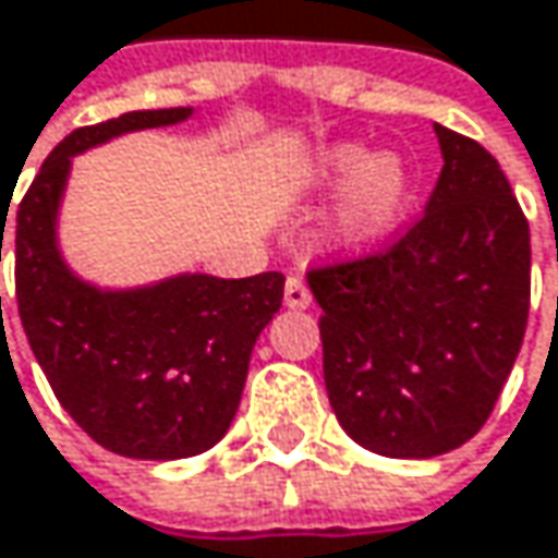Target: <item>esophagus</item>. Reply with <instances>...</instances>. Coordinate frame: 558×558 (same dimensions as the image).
Listing matches in <instances>:
<instances>
[{
  "label": "esophagus",
  "mask_w": 558,
  "mask_h": 558,
  "mask_svg": "<svg viewBox=\"0 0 558 558\" xmlns=\"http://www.w3.org/2000/svg\"><path fill=\"white\" fill-rule=\"evenodd\" d=\"M283 303H287L290 310H306V306L313 303L310 287L300 278H287V283H283Z\"/></svg>",
  "instance_id": "esophagus-1"
}]
</instances>
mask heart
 I'll use <instances>...</instances> for the list:
<instances>
[{
	"label": "heart",
	"mask_w": 558,
	"mask_h": 558,
	"mask_svg": "<svg viewBox=\"0 0 558 558\" xmlns=\"http://www.w3.org/2000/svg\"><path fill=\"white\" fill-rule=\"evenodd\" d=\"M306 193H339L326 239L339 252H375L400 232L416 203V177L397 155H378L362 142H339L316 151L296 173Z\"/></svg>",
	"instance_id": "heart-1"
}]
</instances>
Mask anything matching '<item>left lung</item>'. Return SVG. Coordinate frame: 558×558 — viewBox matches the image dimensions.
I'll return each mask as SVG.
<instances>
[{"label": "left lung", "instance_id": "8db88e82", "mask_svg": "<svg viewBox=\"0 0 558 558\" xmlns=\"http://www.w3.org/2000/svg\"><path fill=\"white\" fill-rule=\"evenodd\" d=\"M426 213L378 255L316 268L323 378L342 429L388 459H433L492 416L530 313V226L501 165L433 125Z\"/></svg>", "mask_w": 558, "mask_h": 558}]
</instances>
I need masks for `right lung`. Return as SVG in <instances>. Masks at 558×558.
Here are the masks:
<instances>
[{
	"instance_id": "add662e5",
	"label": "right lung",
	"mask_w": 558,
	"mask_h": 558,
	"mask_svg": "<svg viewBox=\"0 0 558 558\" xmlns=\"http://www.w3.org/2000/svg\"><path fill=\"white\" fill-rule=\"evenodd\" d=\"M190 116V106L138 109L70 132L32 180L15 219V296L28 345L76 426L125 459H190L226 436L252 349L283 300L280 271L239 280L173 275L109 290L76 278L63 262L57 213L73 158ZM2 232L5 219L0 252Z\"/></svg>"
}]
</instances>
